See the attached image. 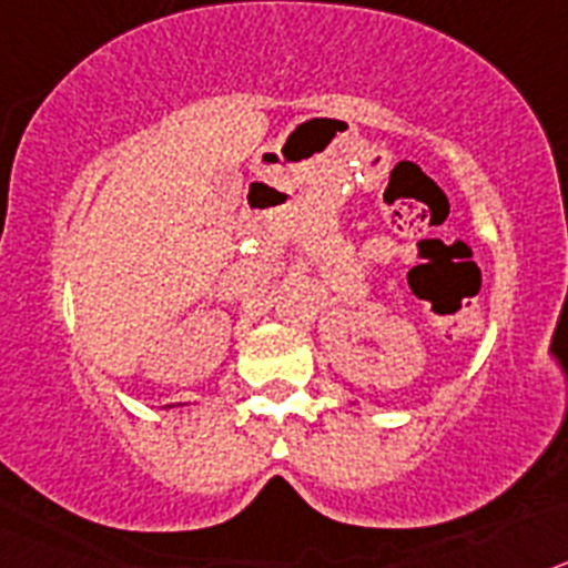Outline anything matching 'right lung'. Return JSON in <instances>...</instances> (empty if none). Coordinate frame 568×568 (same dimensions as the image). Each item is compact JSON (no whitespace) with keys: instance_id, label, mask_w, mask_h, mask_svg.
Instances as JSON below:
<instances>
[{"instance_id":"obj_1","label":"right lung","mask_w":568,"mask_h":568,"mask_svg":"<svg viewBox=\"0 0 568 568\" xmlns=\"http://www.w3.org/2000/svg\"><path fill=\"white\" fill-rule=\"evenodd\" d=\"M170 406H182V404H170Z\"/></svg>"}]
</instances>
